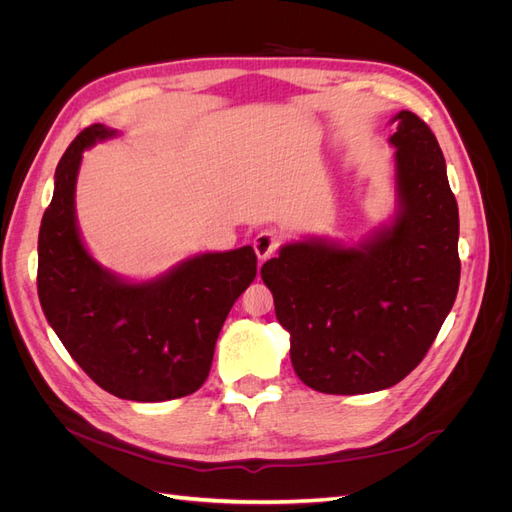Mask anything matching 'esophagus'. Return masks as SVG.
I'll return each mask as SVG.
<instances>
[{
	"label": "esophagus",
	"instance_id": "obj_1",
	"mask_svg": "<svg viewBox=\"0 0 512 512\" xmlns=\"http://www.w3.org/2000/svg\"><path fill=\"white\" fill-rule=\"evenodd\" d=\"M252 245H254V252L258 256V260L265 262L267 258H271L277 252V247H280V237H277L273 230H260L254 237Z\"/></svg>",
	"mask_w": 512,
	"mask_h": 512
}]
</instances>
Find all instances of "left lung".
I'll return each mask as SVG.
<instances>
[{"label":"left lung","mask_w":512,"mask_h":512,"mask_svg":"<svg viewBox=\"0 0 512 512\" xmlns=\"http://www.w3.org/2000/svg\"><path fill=\"white\" fill-rule=\"evenodd\" d=\"M395 213L356 245L307 237L260 269L309 389H389L423 361L455 303L459 209L427 123L397 113Z\"/></svg>","instance_id":"8db88e82"}]
</instances>
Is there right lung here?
<instances>
[{"instance_id": "right-lung-1", "label": "right lung", "mask_w": 512, "mask_h": 512, "mask_svg": "<svg viewBox=\"0 0 512 512\" xmlns=\"http://www.w3.org/2000/svg\"><path fill=\"white\" fill-rule=\"evenodd\" d=\"M113 136L94 123L57 164L38 235L42 312L100 389L130 401L192 395L209 376L230 307L254 282L256 254L252 245L196 254L147 282L104 269L81 239L74 192L83 151Z\"/></svg>"}]
</instances>
